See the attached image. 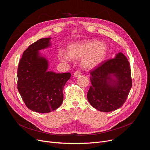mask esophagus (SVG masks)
<instances>
[{
    "label": "esophagus",
    "mask_w": 150,
    "mask_h": 150,
    "mask_svg": "<svg viewBox=\"0 0 150 150\" xmlns=\"http://www.w3.org/2000/svg\"><path fill=\"white\" fill-rule=\"evenodd\" d=\"M81 75V74L80 71H76V72L74 74V76L75 77H78V76H80Z\"/></svg>",
    "instance_id": "obj_1"
}]
</instances>
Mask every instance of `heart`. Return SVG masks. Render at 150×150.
Masks as SVG:
<instances>
[{
    "label": "heart",
    "mask_w": 150,
    "mask_h": 150,
    "mask_svg": "<svg viewBox=\"0 0 150 150\" xmlns=\"http://www.w3.org/2000/svg\"><path fill=\"white\" fill-rule=\"evenodd\" d=\"M108 49L106 45L96 40L77 42L70 44L67 53L60 49L58 58L62 62L70 61V58L81 59V64L85 69H92L97 67L105 59Z\"/></svg>",
    "instance_id": "heart-1"
}]
</instances>
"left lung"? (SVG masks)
I'll list each match as a JSON object with an SVG mask.
<instances>
[{
    "label": "left lung",
    "mask_w": 150,
    "mask_h": 150,
    "mask_svg": "<svg viewBox=\"0 0 150 150\" xmlns=\"http://www.w3.org/2000/svg\"><path fill=\"white\" fill-rule=\"evenodd\" d=\"M92 85L87 94L89 103L101 112L120 108L132 87L129 62L119 52L114 58L103 62L91 72Z\"/></svg>",
    "instance_id": "left-lung-1"
}]
</instances>
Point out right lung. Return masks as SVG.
<instances>
[{
  "instance_id": "1",
  "label": "right lung",
  "mask_w": 150,
  "mask_h": 150,
  "mask_svg": "<svg viewBox=\"0 0 150 150\" xmlns=\"http://www.w3.org/2000/svg\"><path fill=\"white\" fill-rule=\"evenodd\" d=\"M51 38H42L23 52L18 69V89L27 107L34 112L49 113L63 101V88L70 73L48 71L49 61L39 50L51 46Z\"/></svg>"
}]
</instances>
